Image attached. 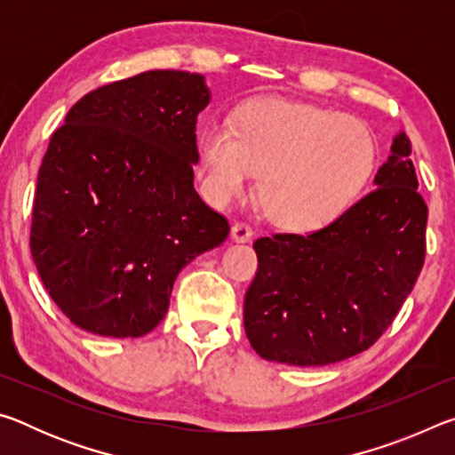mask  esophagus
Returning <instances> with one entry per match:
<instances>
[{
  "mask_svg": "<svg viewBox=\"0 0 455 455\" xmlns=\"http://www.w3.org/2000/svg\"><path fill=\"white\" fill-rule=\"evenodd\" d=\"M230 235H233L235 241L246 243V241H251V238H252V228H251L249 222H235L233 230H230Z\"/></svg>",
  "mask_w": 455,
  "mask_h": 455,
  "instance_id": "1",
  "label": "esophagus"
}]
</instances>
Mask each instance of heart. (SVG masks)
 Segmentation results:
<instances>
[{"mask_svg": "<svg viewBox=\"0 0 455 455\" xmlns=\"http://www.w3.org/2000/svg\"><path fill=\"white\" fill-rule=\"evenodd\" d=\"M196 148L211 203L225 206L241 196L255 171L265 214L291 230L337 220L361 196L377 164V140L363 122L276 98L238 106L230 126H204Z\"/></svg>", "mask_w": 455, "mask_h": 455, "instance_id": "1", "label": "heart"}]
</instances>
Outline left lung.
I'll use <instances>...</instances> for the list:
<instances>
[{
    "label": "left lung",
    "mask_w": 455,
    "mask_h": 455,
    "mask_svg": "<svg viewBox=\"0 0 455 455\" xmlns=\"http://www.w3.org/2000/svg\"><path fill=\"white\" fill-rule=\"evenodd\" d=\"M405 132L375 187L307 235L255 241L259 268L244 295V331L260 357L313 367L365 351L394 323L426 260L427 204Z\"/></svg>",
    "instance_id": "left-lung-1"
}]
</instances>
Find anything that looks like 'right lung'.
Masks as SVG:
<instances>
[{
	"label": "right lung",
	"instance_id": "right-lung-1",
	"mask_svg": "<svg viewBox=\"0 0 455 455\" xmlns=\"http://www.w3.org/2000/svg\"><path fill=\"white\" fill-rule=\"evenodd\" d=\"M200 74L152 70L80 98L52 134L29 249L45 291L76 327L134 339L164 319L176 275L228 236L198 196Z\"/></svg>",
	"mask_w": 455,
	"mask_h": 455
}]
</instances>
